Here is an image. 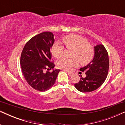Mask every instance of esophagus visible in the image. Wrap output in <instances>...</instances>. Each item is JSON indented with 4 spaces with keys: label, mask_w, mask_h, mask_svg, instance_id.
<instances>
[{
    "label": "esophagus",
    "mask_w": 125,
    "mask_h": 125,
    "mask_svg": "<svg viewBox=\"0 0 125 125\" xmlns=\"http://www.w3.org/2000/svg\"><path fill=\"white\" fill-rule=\"evenodd\" d=\"M66 72H67L68 73V75H69V76H72V74H73V73H72L71 72H68V71H65Z\"/></svg>",
    "instance_id": "obj_1"
}]
</instances>
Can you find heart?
Masks as SVG:
<instances>
[{"mask_svg": "<svg viewBox=\"0 0 125 125\" xmlns=\"http://www.w3.org/2000/svg\"><path fill=\"white\" fill-rule=\"evenodd\" d=\"M62 41L68 49H72V59L62 58L58 61L57 65L60 69L69 71L78 64H88L93 59L94 49L88 44L86 39L77 35H70L65 36ZM64 48L61 44L55 43L52 48V53L54 57L60 58L62 56Z\"/></svg>", "mask_w": 125, "mask_h": 125, "instance_id": "heart-1", "label": "heart"}]
</instances>
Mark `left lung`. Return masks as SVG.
<instances>
[{
    "mask_svg": "<svg viewBox=\"0 0 125 125\" xmlns=\"http://www.w3.org/2000/svg\"><path fill=\"white\" fill-rule=\"evenodd\" d=\"M94 54L92 61L80 70L85 72L86 77H82L74 86L81 92H90L96 90L103 84L109 71V56L105 48L102 44L94 47Z\"/></svg>",
    "mask_w": 125,
    "mask_h": 125,
    "instance_id": "1",
    "label": "left lung"
}]
</instances>
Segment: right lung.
<instances>
[{
	"mask_svg": "<svg viewBox=\"0 0 125 125\" xmlns=\"http://www.w3.org/2000/svg\"><path fill=\"white\" fill-rule=\"evenodd\" d=\"M54 42L52 32H44L34 36L25 44L20 57L22 73L29 85L45 92L52 88L60 70L51 62V49ZM52 69V72L49 70Z\"/></svg>",
	"mask_w": 125,
	"mask_h": 125,
	"instance_id": "obj_1",
	"label": "right lung"
}]
</instances>
